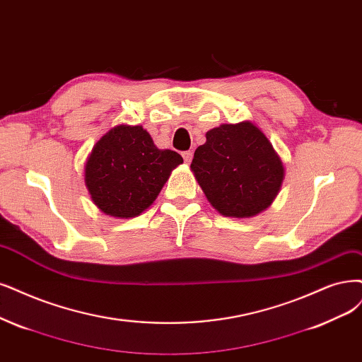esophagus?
<instances>
[{"label": "esophagus", "mask_w": 362, "mask_h": 362, "mask_svg": "<svg viewBox=\"0 0 362 362\" xmlns=\"http://www.w3.org/2000/svg\"><path fill=\"white\" fill-rule=\"evenodd\" d=\"M182 156H183V159H185V163H186V164H191V160H192L194 153H192L191 151H186V152H183V153H182Z\"/></svg>", "instance_id": "1"}]
</instances>
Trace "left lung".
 <instances>
[{
  "mask_svg": "<svg viewBox=\"0 0 362 362\" xmlns=\"http://www.w3.org/2000/svg\"><path fill=\"white\" fill-rule=\"evenodd\" d=\"M191 168L221 215L250 218L269 207L284 180L272 143L250 122L225 124L206 134Z\"/></svg>",
  "mask_w": 362,
  "mask_h": 362,
  "instance_id": "left-lung-1",
  "label": "left lung"
}]
</instances>
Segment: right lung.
<instances>
[{
	"label": "right lung",
	"instance_id": "add662e5",
	"mask_svg": "<svg viewBox=\"0 0 362 362\" xmlns=\"http://www.w3.org/2000/svg\"><path fill=\"white\" fill-rule=\"evenodd\" d=\"M182 163L177 152L158 149L141 127L120 125L93 147L85 182L105 215L134 218L155 202L171 170Z\"/></svg>",
	"mask_w": 362,
	"mask_h": 362
}]
</instances>
